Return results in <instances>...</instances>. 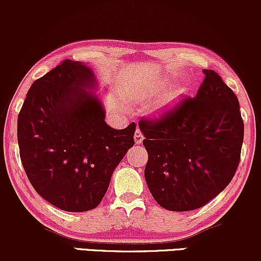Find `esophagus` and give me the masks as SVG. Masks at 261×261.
<instances>
[{
  "instance_id": "34e87169",
  "label": "esophagus",
  "mask_w": 261,
  "mask_h": 261,
  "mask_svg": "<svg viewBox=\"0 0 261 261\" xmlns=\"http://www.w3.org/2000/svg\"><path fill=\"white\" fill-rule=\"evenodd\" d=\"M143 139H145V137H143L142 133H141L140 130H136V133H135V143H136V145H141Z\"/></svg>"
}]
</instances>
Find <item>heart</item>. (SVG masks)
<instances>
[{"instance_id":"1","label":"heart","mask_w":261,"mask_h":261,"mask_svg":"<svg viewBox=\"0 0 261 261\" xmlns=\"http://www.w3.org/2000/svg\"><path fill=\"white\" fill-rule=\"evenodd\" d=\"M181 94H182L181 92H176V93H172V94L167 95V97L161 101L160 107H158V108H160L161 110H167V109H168V108H170V107L173 106V104H175L176 101L179 100V98L181 97ZM148 98H149L148 95H143V97L141 98V99H142V100H147Z\"/></svg>"}]
</instances>
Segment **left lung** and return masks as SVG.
<instances>
[{
    "label": "left lung",
    "mask_w": 261,
    "mask_h": 261,
    "mask_svg": "<svg viewBox=\"0 0 261 261\" xmlns=\"http://www.w3.org/2000/svg\"><path fill=\"white\" fill-rule=\"evenodd\" d=\"M195 98L157 121L141 120L148 153L145 179L153 199L169 211H191L223 190L238 168L244 124L234 92L220 74L203 70Z\"/></svg>",
    "instance_id": "8db88e82"
}]
</instances>
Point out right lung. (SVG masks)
Wrapping results in <instances>:
<instances>
[{
  "mask_svg": "<svg viewBox=\"0 0 261 261\" xmlns=\"http://www.w3.org/2000/svg\"><path fill=\"white\" fill-rule=\"evenodd\" d=\"M98 86L92 67L65 60L34 81L18 115L25 174L39 195L64 211L97 207L135 143V122L116 130L104 121Z\"/></svg>",
  "mask_w": 261,
  "mask_h": 261,
  "instance_id": "obj_1",
  "label": "right lung"
}]
</instances>
